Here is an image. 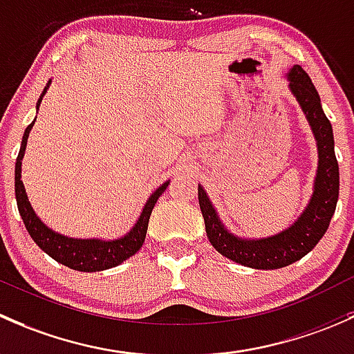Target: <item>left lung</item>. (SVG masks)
<instances>
[{
	"mask_svg": "<svg viewBox=\"0 0 354 354\" xmlns=\"http://www.w3.org/2000/svg\"><path fill=\"white\" fill-rule=\"evenodd\" d=\"M290 90L307 115L319 150V167L313 182V194L308 206L290 228L268 239H239L225 228L213 204L199 185V207L211 245L221 256L254 269H279L307 256L327 232L339 198V165L334 153V134L329 119L320 105V97L310 76L301 66L288 73Z\"/></svg>",
	"mask_w": 354,
	"mask_h": 354,
	"instance_id": "8db88e82",
	"label": "left lung"
}]
</instances>
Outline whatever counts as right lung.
Here are the masks:
<instances>
[{
  "label": "right lung",
  "instance_id": "obj_1",
  "mask_svg": "<svg viewBox=\"0 0 354 354\" xmlns=\"http://www.w3.org/2000/svg\"><path fill=\"white\" fill-rule=\"evenodd\" d=\"M50 83V82H49ZM49 83L44 88L41 98L37 102V109L41 105L44 93L49 88ZM35 122V121H34ZM34 122L25 129L24 138H21V147L18 151L17 163H15V198H17L18 213H20L21 220H24L25 228H27L28 235L32 236L35 243L47 254L54 259V261L61 262V264L68 266L69 269L83 272H95L104 271V269H111L119 266L121 262L129 259L131 256L141 249L147 236L148 221H150V214L155 203L158 201L160 196L167 189L169 182L160 185L155 192L148 198L145 204L141 216L138 218L136 225L131 228L129 233L121 236L118 240H98V239H69V236L59 235L50 228H47L37 218L35 211L32 209L30 203H28L27 194H25L24 182H21V158L25 155V148H27L28 134H30Z\"/></svg>",
  "mask_w": 354,
  "mask_h": 354
}]
</instances>
